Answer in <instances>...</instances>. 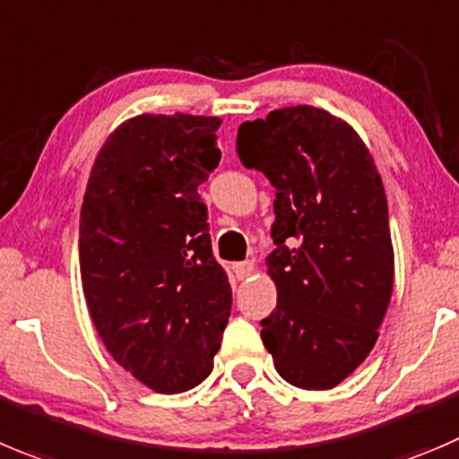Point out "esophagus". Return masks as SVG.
<instances>
[{
	"mask_svg": "<svg viewBox=\"0 0 459 459\" xmlns=\"http://www.w3.org/2000/svg\"><path fill=\"white\" fill-rule=\"evenodd\" d=\"M237 279H247L252 273H255V264L252 261H238V264L232 265Z\"/></svg>",
	"mask_w": 459,
	"mask_h": 459,
	"instance_id": "1",
	"label": "esophagus"
}]
</instances>
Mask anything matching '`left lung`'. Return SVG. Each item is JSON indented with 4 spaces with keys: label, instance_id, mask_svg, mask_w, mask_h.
Returning a JSON list of instances; mask_svg holds the SVG:
<instances>
[{
    "label": "left lung",
    "instance_id": "1",
    "mask_svg": "<svg viewBox=\"0 0 459 459\" xmlns=\"http://www.w3.org/2000/svg\"><path fill=\"white\" fill-rule=\"evenodd\" d=\"M237 152L274 186L277 308L261 340L283 381L331 390L377 344L394 283L377 164L351 126L311 106L241 124Z\"/></svg>",
    "mask_w": 459,
    "mask_h": 459
}]
</instances>
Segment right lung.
<instances>
[{
	"label": "right lung",
	"instance_id": "1",
	"mask_svg": "<svg viewBox=\"0 0 459 459\" xmlns=\"http://www.w3.org/2000/svg\"><path fill=\"white\" fill-rule=\"evenodd\" d=\"M218 117L139 115L96 155L81 209V277L117 363L160 394L203 383L232 288L198 186L218 167Z\"/></svg>",
	"mask_w": 459,
	"mask_h": 459
}]
</instances>
